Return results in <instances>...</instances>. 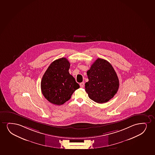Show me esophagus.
Returning a JSON list of instances; mask_svg holds the SVG:
<instances>
[{
  "instance_id": "34e87169",
  "label": "esophagus",
  "mask_w": 155,
  "mask_h": 155,
  "mask_svg": "<svg viewBox=\"0 0 155 155\" xmlns=\"http://www.w3.org/2000/svg\"><path fill=\"white\" fill-rule=\"evenodd\" d=\"M80 87H81V88H83L84 87V82H82V83H80Z\"/></svg>"
}]
</instances>
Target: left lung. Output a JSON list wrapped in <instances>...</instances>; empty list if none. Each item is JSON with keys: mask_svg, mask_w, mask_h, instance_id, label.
Here are the masks:
<instances>
[{"mask_svg": "<svg viewBox=\"0 0 155 155\" xmlns=\"http://www.w3.org/2000/svg\"><path fill=\"white\" fill-rule=\"evenodd\" d=\"M87 74L89 81L85 83V91L89 98L96 103H106L118 90L119 83L116 72L105 59H97Z\"/></svg>", "mask_w": 155, "mask_h": 155, "instance_id": "obj_1", "label": "left lung"}]
</instances>
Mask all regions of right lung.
<instances>
[{
  "label": "right lung",
  "mask_w": 155,
  "mask_h": 155,
  "mask_svg": "<svg viewBox=\"0 0 155 155\" xmlns=\"http://www.w3.org/2000/svg\"><path fill=\"white\" fill-rule=\"evenodd\" d=\"M70 65L66 58L57 59L49 65L42 76L41 82L42 94L54 105L64 104L80 87L69 72Z\"/></svg>",
  "instance_id": "1"
}]
</instances>
